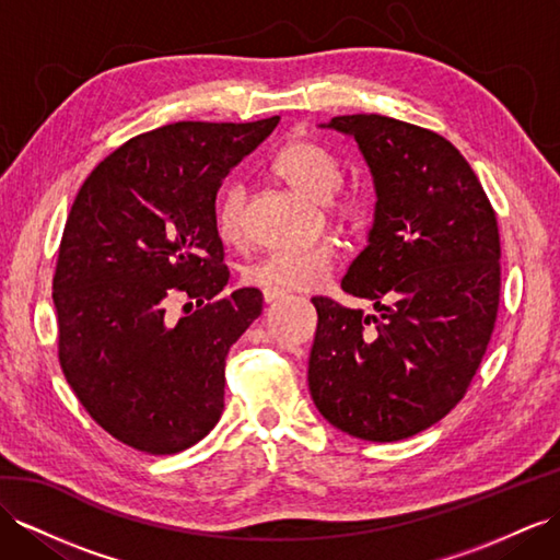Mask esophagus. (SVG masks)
Segmentation results:
<instances>
[{
  "label": "esophagus",
  "mask_w": 560,
  "mask_h": 560,
  "mask_svg": "<svg viewBox=\"0 0 560 560\" xmlns=\"http://www.w3.org/2000/svg\"><path fill=\"white\" fill-rule=\"evenodd\" d=\"M289 293L285 291H277V289H265L262 291V298H265V303L269 305V303H277V300H281V298H285Z\"/></svg>",
  "instance_id": "esophagus-1"
}]
</instances>
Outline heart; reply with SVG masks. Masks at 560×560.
<instances>
[{
    "instance_id": "1",
    "label": "heart",
    "mask_w": 560,
    "mask_h": 560,
    "mask_svg": "<svg viewBox=\"0 0 560 560\" xmlns=\"http://www.w3.org/2000/svg\"><path fill=\"white\" fill-rule=\"evenodd\" d=\"M277 175L295 191L322 200L324 210L340 226L360 229L369 220V198L362 191L340 189L342 170L338 158L312 139H293L279 151L275 161ZM214 222L224 241H238L246 229V186L232 182L222 191L214 210ZM336 250L328 241L310 246L281 248L262 255L246 269V281L262 289L303 291L319 285L331 275Z\"/></svg>"
}]
</instances>
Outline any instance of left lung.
<instances>
[{
  "label": "left lung",
  "mask_w": 560,
  "mask_h": 560,
  "mask_svg": "<svg viewBox=\"0 0 560 560\" xmlns=\"http://www.w3.org/2000/svg\"><path fill=\"white\" fill-rule=\"evenodd\" d=\"M322 127L354 137L374 177L369 246L340 285L374 300L378 314L312 298L319 324L310 393L342 433L405 440L462 402L492 338L501 289L497 214L444 137L376 113Z\"/></svg>",
  "instance_id": "8db88e82"
}]
</instances>
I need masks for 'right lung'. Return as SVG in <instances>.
<instances>
[{
    "instance_id": "add662e5",
    "label": "right lung",
    "mask_w": 560,
    "mask_h": 560,
    "mask_svg": "<svg viewBox=\"0 0 560 560\" xmlns=\"http://www.w3.org/2000/svg\"><path fill=\"white\" fill-rule=\"evenodd\" d=\"M277 122L139 135L92 170L68 212L54 275L59 362L90 417L139 452L189 450L222 417L226 352L260 317L262 293L220 295L229 269L214 198ZM177 294L197 310L170 325Z\"/></svg>"
}]
</instances>
